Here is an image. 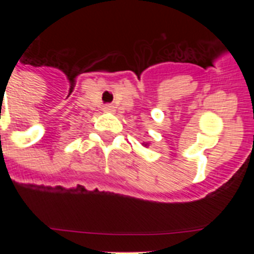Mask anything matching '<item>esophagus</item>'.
I'll use <instances>...</instances> for the list:
<instances>
[{"mask_svg": "<svg viewBox=\"0 0 254 254\" xmlns=\"http://www.w3.org/2000/svg\"><path fill=\"white\" fill-rule=\"evenodd\" d=\"M103 111H104L105 113H113V112L116 111V109H114V105L107 104V105H104V108H103Z\"/></svg>", "mask_w": 254, "mask_h": 254, "instance_id": "34e87169", "label": "esophagus"}]
</instances>
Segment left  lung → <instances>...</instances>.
<instances>
[{"label": "left lung", "mask_w": 254, "mask_h": 254, "mask_svg": "<svg viewBox=\"0 0 254 254\" xmlns=\"http://www.w3.org/2000/svg\"><path fill=\"white\" fill-rule=\"evenodd\" d=\"M143 146H145V147H146V146H149V143H147V142H146V143H143Z\"/></svg>", "instance_id": "obj_1"}]
</instances>
